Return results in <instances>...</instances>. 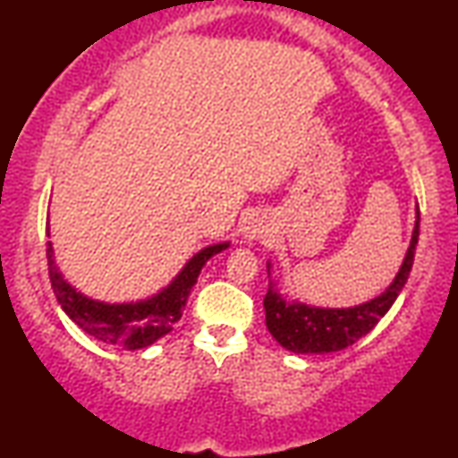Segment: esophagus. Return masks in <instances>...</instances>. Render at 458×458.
Wrapping results in <instances>:
<instances>
[{
    "label": "esophagus",
    "mask_w": 458,
    "mask_h": 458,
    "mask_svg": "<svg viewBox=\"0 0 458 458\" xmlns=\"http://www.w3.org/2000/svg\"><path fill=\"white\" fill-rule=\"evenodd\" d=\"M262 237H267V225L262 223V218H250L243 227V240L246 242H259Z\"/></svg>",
    "instance_id": "obj_1"
}]
</instances>
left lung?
I'll list each match as a JSON object with an SVG mask.
<instances>
[{
  "label": "left lung",
  "instance_id": "obj_1",
  "mask_svg": "<svg viewBox=\"0 0 458 458\" xmlns=\"http://www.w3.org/2000/svg\"><path fill=\"white\" fill-rule=\"evenodd\" d=\"M419 242V206L415 229H412L409 250H406L403 265L396 277L379 296L369 302L348 306V309H323L300 300H290L279 292L277 279H273V265L267 262L268 271V292L265 296L267 329L281 346L296 354H327L352 346L356 340L367 335L379 318L392 309L398 293L409 279V273L415 260V248Z\"/></svg>",
  "mask_w": 458,
  "mask_h": 458
}]
</instances>
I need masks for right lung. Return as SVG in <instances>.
Here are the masks:
<instances>
[{
    "label": "right lung",
    "instance_id": "right-lung-1",
    "mask_svg": "<svg viewBox=\"0 0 458 458\" xmlns=\"http://www.w3.org/2000/svg\"><path fill=\"white\" fill-rule=\"evenodd\" d=\"M227 248L229 242H218L202 248L185 262L171 284L152 296L131 300V302H104V300L85 296L83 292L68 284L55 265L52 242H47V267L55 298L74 325H79L85 334H89L98 342L140 350L152 346L156 340H160L173 329V325L183 315L187 298H190L191 287L196 285L199 271L212 256Z\"/></svg>",
    "mask_w": 458,
    "mask_h": 458
}]
</instances>
